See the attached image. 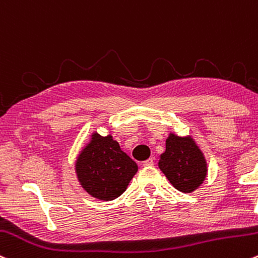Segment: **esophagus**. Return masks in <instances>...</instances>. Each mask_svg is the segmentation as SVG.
I'll return each mask as SVG.
<instances>
[{"label":"esophagus","mask_w":258,"mask_h":258,"mask_svg":"<svg viewBox=\"0 0 258 258\" xmlns=\"http://www.w3.org/2000/svg\"><path fill=\"white\" fill-rule=\"evenodd\" d=\"M154 165V161L153 159H147L146 161H143V166H152Z\"/></svg>","instance_id":"34e87169"}]
</instances>
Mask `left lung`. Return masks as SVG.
I'll list each match as a JSON object with an SVG mask.
<instances>
[{"label": "left lung", "instance_id": "8db88e82", "mask_svg": "<svg viewBox=\"0 0 258 258\" xmlns=\"http://www.w3.org/2000/svg\"><path fill=\"white\" fill-rule=\"evenodd\" d=\"M159 169L175 188L183 194L197 189L207 176V161L191 136L174 134L166 138L165 152L160 155Z\"/></svg>", "mask_w": 258, "mask_h": 258}]
</instances>
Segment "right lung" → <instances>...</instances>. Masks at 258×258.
Returning <instances> with one entry per match:
<instances>
[{"instance_id": "right-lung-1", "label": "right lung", "mask_w": 258, "mask_h": 258, "mask_svg": "<svg viewBox=\"0 0 258 258\" xmlns=\"http://www.w3.org/2000/svg\"><path fill=\"white\" fill-rule=\"evenodd\" d=\"M137 170V164L121 151L111 135L103 137L97 132L76 160V174L82 187L101 201L121 196Z\"/></svg>"}]
</instances>
